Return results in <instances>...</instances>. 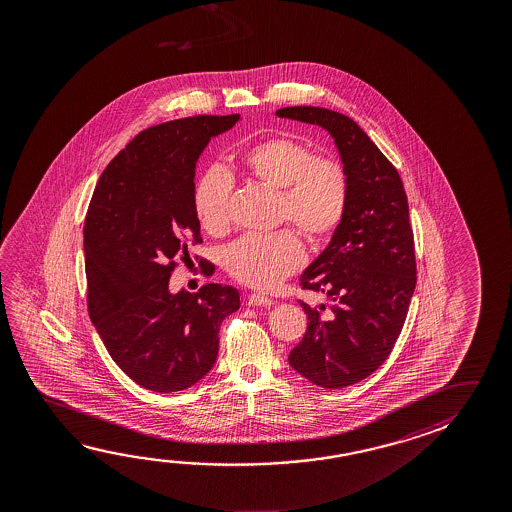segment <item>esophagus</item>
I'll return each instance as SVG.
<instances>
[{"instance_id": "esophagus-1", "label": "esophagus", "mask_w": 512, "mask_h": 512, "mask_svg": "<svg viewBox=\"0 0 512 512\" xmlns=\"http://www.w3.org/2000/svg\"><path fill=\"white\" fill-rule=\"evenodd\" d=\"M273 300L268 298V296H264V294L253 293L248 296V305H252V307H257V305H262V307H271L273 305Z\"/></svg>"}]
</instances>
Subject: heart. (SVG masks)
I'll use <instances>...</instances> for the list:
<instances>
[{
  "instance_id": "obj_1",
  "label": "heart",
  "mask_w": 512,
  "mask_h": 512,
  "mask_svg": "<svg viewBox=\"0 0 512 512\" xmlns=\"http://www.w3.org/2000/svg\"><path fill=\"white\" fill-rule=\"evenodd\" d=\"M244 173L257 184L278 191L277 223H291L314 246L328 243L343 225L350 202V176L334 155L287 135L268 137L241 155ZM234 180L227 169H207L194 189V212L203 230L225 235L230 230ZM303 248L296 232L284 228L268 235H246L223 252L228 275L255 289H273L298 271Z\"/></svg>"
}]
</instances>
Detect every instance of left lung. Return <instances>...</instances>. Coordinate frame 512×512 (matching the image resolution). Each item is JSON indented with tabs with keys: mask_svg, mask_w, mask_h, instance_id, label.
Here are the masks:
<instances>
[{
	"mask_svg": "<svg viewBox=\"0 0 512 512\" xmlns=\"http://www.w3.org/2000/svg\"><path fill=\"white\" fill-rule=\"evenodd\" d=\"M280 118L323 126L350 176L343 225L305 269L300 287L327 294L332 307L310 309L289 364L325 389L352 386L387 361L416 287V252L403 182L353 119L321 107H287Z\"/></svg>",
	"mask_w": 512,
	"mask_h": 512,
	"instance_id": "left-lung-1",
	"label": "left lung"
}]
</instances>
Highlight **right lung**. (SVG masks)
<instances>
[{"mask_svg":"<svg viewBox=\"0 0 512 512\" xmlns=\"http://www.w3.org/2000/svg\"><path fill=\"white\" fill-rule=\"evenodd\" d=\"M239 118L193 116L146 128L110 160L87 209L89 316L114 362L150 391L175 393L205 377L218 357L219 327L241 305L230 285L169 293L178 260H191L187 248L202 244L196 160ZM210 269L207 260L205 277Z\"/></svg>","mask_w":512,"mask_h":512,"instance_id":"obj_1","label":"right lung"}]
</instances>
